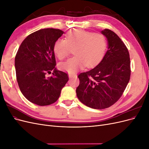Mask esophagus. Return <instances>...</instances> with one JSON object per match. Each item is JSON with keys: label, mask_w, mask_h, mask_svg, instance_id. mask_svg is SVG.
I'll return each mask as SVG.
<instances>
[{"label": "esophagus", "mask_w": 149, "mask_h": 149, "mask_svg": "<svg viewBox=\"0 0 149 149\" xmlns=\"http://www.w3.org/2000/svg\"><path fill=\"white\" fill-rule=\"evenodd\" d=\"M68 76H69V78H75L76 76V74H70V73H69Z\"/></svg>", "instance_id": "esophagus-1"}]
</instances>
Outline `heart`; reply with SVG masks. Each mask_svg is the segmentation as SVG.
<instances>
[{"label": "heart", "mask_w": 149, "mask_h": 149, "mask_svg": "<svg viewBox=\"0 0 149 149\" xmlns=\"http://www.w3.org/2000/svg\"><path fill=\"white\" fill-rule=\"evenodd\" d=\"M75 48V56L67 61L61 63L59 68L70 74H73L86 66H96L105 55L107 40L104 35L91 31L75 29L66 34V39L59 38L53 45V52L60 60H64Z\"/></svg>", "instance_id": "obj_1"}]
</instances>
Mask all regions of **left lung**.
I'll use <instances>...</instances> for the list:
<instances>
[{
	"mask_svg": "<svg viewBox=\"0 0 149 149\" xmlns=\"http://www.w3.org/2000/svg\"><path fill=\"white\" fill-rule=\"evenodd\" d=\"M107 41V50L94 68L78 75L76 92L84 105L102 109L113 105L123 95L130 77L128 49L120 38L109 29L101 31Z\"/></svg>",
	"mask_w": 149,
	"mask_h": 149,
	"instance_id": "obj_1",
	"label": "left lung"
}]
</instances>
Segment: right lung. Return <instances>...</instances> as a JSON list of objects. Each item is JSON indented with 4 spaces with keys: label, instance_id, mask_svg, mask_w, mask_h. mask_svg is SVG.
I'll use <instances>...</instances> for the list:
<instances>
[{
    "label": "right lung",
    "instance_id": "add662e5",
    "mask_svg": "<svg viewBox=\"0 0 149 149\" xmlns=\"http://www.w3.org/2000/svg\"><path fill=\"white\" fill-rule=\"evenodd\" d=\"M64 31L44 29L25 38L15 58L16 77L19 88L27 100L38 106L56 102L68 82V74L56 70L54 43ZM53 71V75L47 74Z\"/></svg>",
    "mask_w": 149,
    "mask_h": 149
}]
</instances>
